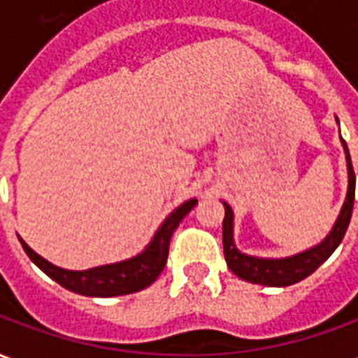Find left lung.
Segmentation results:
<instances>
[{
    "label": "left lung",
    "instance_id": "obj_1",
    "mask_svg": "<svg viewBox=\"0 0 358 358\" xmlns=\"http://www.w3.org/2000/svg\"><path fill=\"white\" fill-rule=\"evenodd\" d=\"M341 145H343V151H345L347 176H349L345 201H343V207L339 210L336 222L331 226L330 234L320 243L313 245V248L305 249L301 253H295L292 257H282V259H264V257L241 253L240 249L236 248V241H234V210L228 203L222 201L226 210L224 222H222L224 259L228 268L232 270L236 276L245 280V282H251V284L270 285V287H285V285L297 284L301 280L310 276L338 249V245L341 243V240H343V236L347 232V226H349V220H351V213H353L355 203L353 164H351L349 149H347V143L343 140H341Z\"/></svg>",
    "mask_w": 358,
    "mask_h": 358
}]
</instances>
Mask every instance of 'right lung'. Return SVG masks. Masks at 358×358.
<instances>
[{
	"label": "right lung",
	"instance_id": "right-lung-1",
	"mask_svg": "<svg viewBox=\"0 0 358 358\" xmlns=\"http://www.w3.org/2000/svg\"><path fill=\"white\" fill-rule=\"evenodd\" d=\"M197 205V199H187L180 207L172 210L164 218L161 226L157 228L153 238L145 249L138 255L118 261V263L101 264L88 270H66L57 264L50 263L48 259L38 255L27 241L19 238L20 245L27 251L30 261L38 268L45 272L51 280L66 287L69 292L80 293L86 297H117V295H128L140 289H145L148 285L155 282L159 274L163 272L169 257V243L174 230L178 228L182 218Z\"/></svg>",
	"mask_w": 358,
	"mask_h": 358
}]
</instances>
